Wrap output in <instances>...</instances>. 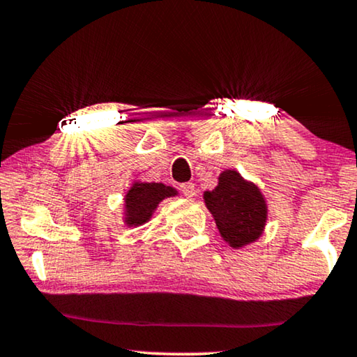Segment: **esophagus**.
Returning <instances> with one entry per match:
<instances>
[{
  "instance_id": "34e87169",
  "label": "esophagus",
  "mask_w": 357,
  "mask_h": 357,
  "mask_svg": "<svg viewBox=\"0 0 357 357\" xmlns=\"http://www.w3.org/2000/svg\"><path fill=\"white\" fill-rule=\"evenodd\" d=\"M181 192H183L185 197H194V195H195V185H194V183L181 184Z\"/></svg>"
}]
</instances>
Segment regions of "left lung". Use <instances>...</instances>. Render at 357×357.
Listing matches in <instances>:
<instances>
[{
	"label": "left lung",
	"instance_id": "left-lung-1",
	"mask_svg": "<svg viewBox=\"0 0 357 357\" xmlns=\"http://www.w3.org/2000/svg\"><path fill=\"white\" fill-rule=\"evenodd\" d=\"M222 238L238 249L260 238L267 222V204L254 183L234 169L220 174L218 185L204 194Z\"/></svg>",
	"mask_w": 357,
	"mask_h": 357
}]
</instances>
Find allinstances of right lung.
Segmentation results:
<instances>
[{"instance_id":"obj_1","label":"right lung","mask_w":357,"mask_h":357,"mask_svg":"<svg viewBox=\"0 0 357 357\" xmlns=\"http://www.w3.org/2000/svg\"><path fill=\"white\" fill-rule=\"evenodd\" d=\"M172 195H176V190L162 183H134L124 199L126 223L129 227H139L149 222L157 205Z\"/></svg>"}]
</instances>
